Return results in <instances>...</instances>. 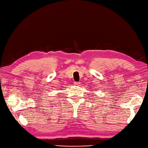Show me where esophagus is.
Returning a JSON list of instances; mask_svg holds the SVG:
<instances>
[{
  "instance_id": "esophagus-1",
  "label": "esophagus",
  "mask_w": 148,
  "mask_h": 148,
  "mask_svg": "<svg viewBox=\"0 0 148 148\" xmlns=\"http://www.w3.org/2000/svg\"><path fill=\"white\" fill-rule=\"evenodd\" d=\"M79 84H80V83H79V82H75V83H74V84L76 85V86H79Z\"/></svg>"
}]
</instances>
